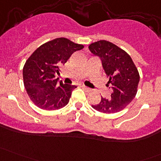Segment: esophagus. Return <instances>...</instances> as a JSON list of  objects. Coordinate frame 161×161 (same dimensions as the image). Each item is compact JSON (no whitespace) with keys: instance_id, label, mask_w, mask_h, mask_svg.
I'll return each mask as SVG.
<instances>
[{"instance_id":"esophagus-1","label":"esophagus","mask_w":161,"mask_h":161,"mask_svg":"<svg viewBox=\"0 0 161 161\" xmlns=\"http://www.w3.org/2000/svg\"><path fill=\"white\" fill-rule=\"evenodd\" d=\"M82 89H83V90H85L86 91H87V92H90V91H91V89L89 88V87L86 86L82 85Z\"/></svg>"}]
</instances>
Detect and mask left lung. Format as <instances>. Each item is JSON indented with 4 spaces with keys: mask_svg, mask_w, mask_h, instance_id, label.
I'll return each mask as SVG.
<instances>
[{
    "mask_svg": "<svg viewBox=\"0 0 161 161\" xmlns=\"http://www.w3.org/2000/svg\"><path fill=\"white\" fill-rule=\"evenodd\" d=\"M89 49L101 60L103 70L109 79L108 86L112 90L110 98L101 97L100 103L92 105V108L105 114L122 111L137 92L139 74L134 62L125 50L107 40L91 43Z\"/></svg>",
    "mask_w": 161,
    "mask_h": 161,
    "instance_id": "8db88e82",
    "label": "left lung"
}]
</instances>
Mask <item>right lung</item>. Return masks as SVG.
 I'll use <instances>...</instances> for the list:
<instances>
[{"label":"right lung","instance_id":"right-lung-1","mask_svg":"<svg viewBox=\"0 0 161 161\" xmlns=\"http://www.w3.org/2000/svg\"><path fill=\"white\" fill-rule=\"evenodd\" d=\"M83 45L69 39L57 38L37 48L23 68L24 86L34 104L46 111L61 109L69 103L75 86L58 82L60 66L64 64L74 52Z\"/></svg>","mask_w":161,"mask_h":161}]
</instances>
